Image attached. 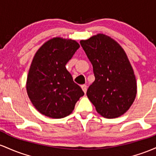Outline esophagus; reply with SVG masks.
I'll return each instance as SVG.
<instances>
[{"instance_id":"esophagus-1","label":"esophagus","mask_w":156,"mask_h":156,"mask_svg":"<svg viewBox=\"0 0 156 156\" xmlns=\"http://www.w3.org/2000/svg\"><path fill=\"white\" fill-rule=\"evenodd\" d=\"M81 87H82V89H83L84 93L85 94V93H86V91H87V85H82Z\"/></svg>"}]
</instances>
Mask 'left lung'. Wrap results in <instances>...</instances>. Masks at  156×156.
Masks as SVG:
<instances>
[{"label": "left lung", "mask_w": 156, "mask_h": 156, "mask_svg": "<svg viewBox=\"0 0 156 156\" xmlns=\"http://www.w3.org/2000/svg\"><path fill=\"white\" fill-rule=\"evenodd\" d=\"M91 62L95 80L87 90L97 113L114 119L126 113L137 93L136 76L125 51L118 43L103 34L81 40Z\"/></svg>", "instance_id": "8db88e82"}]
</instances>
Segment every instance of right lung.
Instances as JSON below:
<instances>
[{
	"instance_id": "obj_1",
	"label": "right lung",
	"mask_w": 156,
	"mask_h": 156,
	"mask_svg": "<svg viewBox=\"0 0 156 156\" xmlns=\"http://www.w3.org/2000/svg\"><path fill=\"white\" fill-rule=\"evenodd\" d=\"M80 45L71 39L54 37L36 52L26 81L28 96L45 116L61 119L72 113L84 92L66 68Z\"/></svg>"
}]
</instances>
